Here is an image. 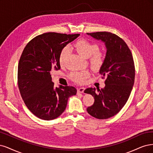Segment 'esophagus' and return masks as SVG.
Masks as SVG:
<instances>
[{"label":"esophagus","mask_w":153,"mask_h":153,"mask_svg":"<svg viewBox=\"0 0 153 153\" xmlns=\"http://www.w3.org/2000/svg\"><path fill=\"white\" fill-rule=\"evenodd\" d=\"M85 90V88L84 87H80L77 88V92L78 93H83Z\"/></svg>","instance_id":"1"}]
</instances>
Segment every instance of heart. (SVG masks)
I'll list each match as a JSON object with an SVG mask.
<instances>
[{
	"label": "heart",
	"mask_w": 153,
	"mask_h": 153,
	"mask_svg": "<svg viewBox=\"0 0 153 153\" xmlns=\"http://www.w3.org/2000/svg\"><path fill=\"white\" fill-rule=\"evenodd\" d=\"M74 47L77 51L83 57L88 58L91 67L95 70H98L103 66L105 62L104 54L99 51V46L97 44L88 41L86 39H79L76 41ZM69 53V48L65 47L62 49L59 56V63L61 65L65 63ZM90 73L86 71L72 72L69 77L71 80L78 84H83L89 77Z\"/></svg>",
	"instance_id": "heart-1"
}]
</instances>
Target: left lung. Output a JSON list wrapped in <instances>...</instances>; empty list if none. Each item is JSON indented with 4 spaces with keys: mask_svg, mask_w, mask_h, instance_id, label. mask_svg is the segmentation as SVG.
I'll list each match as a JSON object with an SVG mask.
<instances>
[{
    "mask_svg": "<svg viewBox=\"0 0 153 153\" xmlns=\"http://www.w3.org/2000/svg\"><path fill=\"white\" fill-rule=\"evenodd\" d=\"M87 34L104 42L107 48L105 62L100 70L102 78L105 79V86L97 91L95 88L85 90L95 98L87 112L97 119H108L121 111L130 95L135 80L134 58L126 43L116 34L109 32Z\"/></svg>",
    "mask_w": 153,
    "mask_h": 153,
    "instance_id": "8db88e82",
    "label": "left lung"
}]
</instances>
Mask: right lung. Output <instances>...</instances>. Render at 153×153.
Returning a JSON list of instances; mask_svg holds the SVG:
<instances>
[{
    "label": "right lung",
    "mask_w": 153,
    "mask_h": 153,
    "mask_svg": "<svg viewBox=\"0 0 153 153\" xmlns=\"http://www.w3.org/2000/svg\"><path fill=\"white\" fill-rule=\"evenodd\" d=\"M79 34L48 32L33 38L25 47L18 67V85L26 106L44 120L60 116L68 98L76 95L75 87L54 86L50 72L59 70V56L67 44Z\"/></svg>",
    "instance_id": "1"
}]
</instances>
